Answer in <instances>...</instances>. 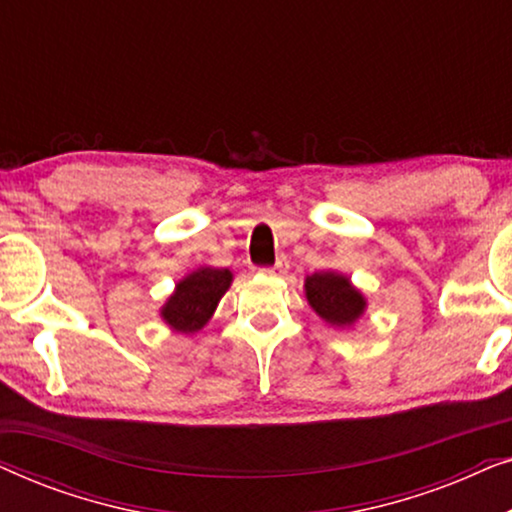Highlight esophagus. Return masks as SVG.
<instances>
[{"mask_svg":"<svg viewBox=\"0 0 512 512\" xmlns=\"http://www.w3.org/2000/svg\"><path fill=\"white\" fill-rule=\"evenodd\" d=\"M265 272H270V275H286V272H289V258L279 256L277 263L272 265V268L265 270Z\"/></svg>","mask_w":512,"mask_h":512,"instance_id":"1","label":"esophagus"}]
</instances>
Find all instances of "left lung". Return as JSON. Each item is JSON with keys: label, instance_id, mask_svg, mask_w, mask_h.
Listing matches in <instances>:
<instances>
[{"label": "left lung", "instance_id": "8db88e82", "mask_svg": "<svg viewBox=\"0 0 512 512\" xmlns=\"http://www.w3.org/2000/svg\"><path fill=\"white\" fill-rule=\"evenodd\" d=\"M305 296L312 310L326 324L338 328L354 326L366 312L363 293L340 272H314L305 279Z\"/></svg>", "mask_w": 512, "mask_h": 512}]
</instances>
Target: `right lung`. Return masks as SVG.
Instances as JSON below:
<instances>
[{"label": "right lung", "mask_w": 512, "mask_h": 512, "mask_svg": "<svg viewBox=\"0 0 512 512\" xmlns=\"http://www.w3.org/2000/svg\"><path fill=\"white\" fill-rule=\"evenodd\" d=\"M233 282V272L226 268H198L177 284V289L160 310V317L172 331L198 333L212 319V314Z\"/></svg>", "instance_id": "1"}]
</instances>
